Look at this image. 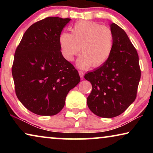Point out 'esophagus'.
I'll return each mask as SVG.
<instances>
[{"instance_id":"obj_1","label":"esophagus","mask_w":153,"mask_h":153,"mask_svg":"<svg viewBox=\"0 0 153 153\" xmlns=\"http://www.w3.org/2000/svg\"><path fill=\"white\" fill-rule=\"evenodd\" d=\"M79 76L81 79L83 78V76H84V73H83L82 71H79Z\"/></svg>"}]
</instances>
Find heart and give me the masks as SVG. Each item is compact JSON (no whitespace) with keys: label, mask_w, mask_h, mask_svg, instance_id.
<instances>
[{"label":"heart","mask_w":153,"mask_h":153,"mask_svg":"<svg viewBox=\"0 0 153 153\" xmlns=\"http://www.w3.org/2000/svg\"><path fill=\"white\" fill-rule=\"evenodd\" d=\"M72 30V33H62L59 37L65 59L74 60L81 47L83 54L76 62L79 68H98L107 61L114 48V35L109 28L90 21H79Z\"/></svg>","instance_id":"heart-1"}]
</instances>
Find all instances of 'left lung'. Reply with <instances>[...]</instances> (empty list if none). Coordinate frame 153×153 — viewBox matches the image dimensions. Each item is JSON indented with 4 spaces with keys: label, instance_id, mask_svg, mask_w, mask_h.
<instances>
[{
    "label": "left lung",
    "instance_id": "obj_1",
    "mask_svg": "<svg viewBox=\"0 0 153 153\" xmlns=\"http://www.w3.org/2000/svg\"><path fill=\"white\" fill-rule=\"evenodd\" d=\"M111 30L114 48L109 58L84 76L92 84L88 106L94 114L107 118L123 114L133 103L141 79L139 56L126 33L114 23Z\"/></svg>",
    "mask_w": 153,
    "mask_h": 153
}]
</instances>
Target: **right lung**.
Masks as SVG:
<instances>
[{
  "mask_svg": "<svg viewBox=\"0 0 153 153\" xmlns=\"http://www.w3.org/2000/svg\"><path fill=\"white\" fill-rule=\"evenodd\" d=\"M70 19L49 16L29 27L14 54L15 93L23 105L39 116H53L64 107L69 91L80 81L60 51L59 37Z\"/></svg>",
  "mask_w": 153,
  "mask_h": 153,
  "instance_id": "obj_1",
  "label": "right lung"
}]
</instances>
